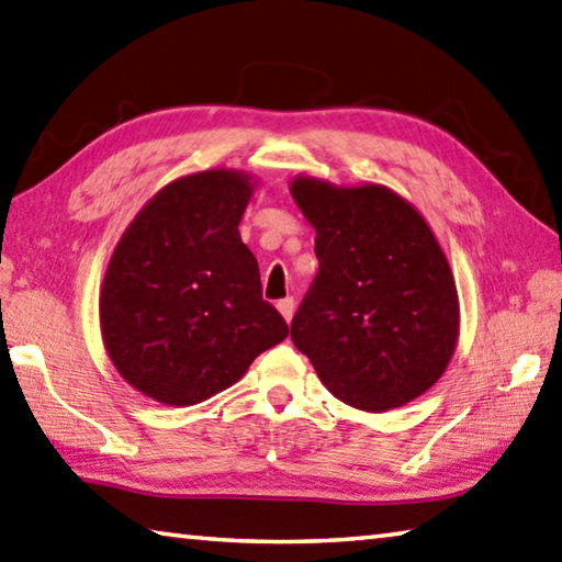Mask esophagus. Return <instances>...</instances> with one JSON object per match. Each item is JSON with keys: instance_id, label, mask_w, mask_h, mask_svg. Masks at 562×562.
<instances>
[{"instance_id": "obj_1", "label": "esophagus", "mask_w": 562, "mask_h": 562, "mask_svg": "<svg viewBox=\"0 0 562 562\" xmlns=\"http://www.w3.org/2000/svg\"><path fill=\"white\" fill-rule=\"evenodd\" d=\"M277 308H279V313L283 315V321H285V323H291L293 311H295V303H293V299H281V301L277 303Z\"/></svg>"}]
</instances>
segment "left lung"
<instances>
[{
	"label": "left lung",
	"mask_w": 562,
	"mask_h": 562,
	"mask_svg": "<svg viewBox=\"0 0 562 562\" xmlns=\"http://www.w3.org/2000/svg\"><path fill=\"white\" fill-rule=\"evenodd\" d=\"M321 269L295 311L291 340L330 394L389 411L428 391L458 345L450 263L428 222L384 186L295 178Z\"/></svg>",
	"instance_id": "obj_1"
}]
</instances>
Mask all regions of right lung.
<instances>
[{
  "mask_svg": "<svg viewBox=\"0 0 562 562\" xmlns=\"http://www.w3.org/2000/svg\"><path fill=\"white\" fill-rule=\"evenodd\" d=\"M249 176L227 168L168 183L116 245L100 291L108 355L134 389L193 406L241 379L289 325L261 299L239 237Z\"/></svg>",
  "mask_w": 562,
  "mask_h": 562,
  "instance_id": "add662e5",
  "label": "right lung"
}]
</instances>
